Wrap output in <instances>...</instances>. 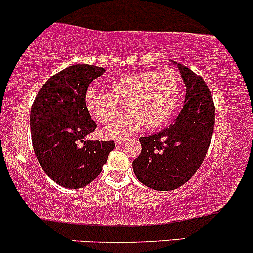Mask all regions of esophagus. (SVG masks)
<instances>
[{"instance_id":"1","label":"esophagus","mask_w":253,"mask_h":253,"mask_svg":"<svg viewBox=\"0 0 253 253\" xmlns=\"http://www.w3.org/2000/svg\"><path fill=\"white\" fill-rule=\"evenodd\" d=\"M116 145H123L124 142H126V138H118V140L115 141Z\"/></svg>"}]
</instances>
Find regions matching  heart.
<instances>
[{"label": "heart", "mask_w": 253, "mask_h": 253, "mask_svg": "<svg viewBox=\"0 0 253 253\" xmlns=\"http://www.w3.org/2000/svg\"><path fill=\"white\" fill-rule=\"evenodd\" d=\"M108 94L89 89L84 96L86 111L99 123L110 124L126 110L129 115L102 131L106 137H123L141 127L164 126L181 102V76L173 69L119 76L106 83Z\"/></svg>", "instance_id": "heart-1"}]
</instances>
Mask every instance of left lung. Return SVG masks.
<instances>
[{
  "label": "left lung",
  "mask_w": 253,
  "mask_h": 253,
  "mask_svg": "<svg viewBox=\"0 0 253 253\" xmlns=\"http://www.w3.org/2000/svg\"><path fill=\"white\" fill-rule=\"evenodd\" d=\"M184 105L176 121L151 136L140 137V156L132 162L137 180L156 191H172L186 183L202 165L214 127V104L205 81L184 65Z\"/></svg>",
  "instance_id": "left-lung-1"
}]
</instances>
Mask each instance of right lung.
I'll return each mask as SVG.
<instances>
[{
	"instance_id": "right-lung-1",
	"label": "right lung",
	"mask_w": 253,
	"mask_h": 253,
	"mask_svg": "<svg viewBox=\"0 0 253 253\" xmlns=\"http://www.w3.org/2000/svg\"><path fill=\"white\" fill-rule=\"evenodd\" d=\"M104 67L72 65L51 76L35 97L30 115L35 154L48 176L65 188L94 181L115 148L113 141L84 140L96 123L84 105L88 86Z\"/></svg>"
}]
</instances>
